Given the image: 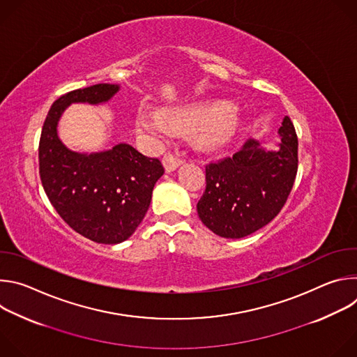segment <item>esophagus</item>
Returning a JSON list of instances; mask_svg holds the SVG:
<instances>
[{
  "label": "esophagus",
  "instance_id": "esophagus-1",
  "mask_svg": "<svg viewBox=\"0 0 357 357\" xmlns=\"http://www.w3.org/2000/svg\"><path fill=\"white\" fill-rule=\"evenodd\" d=\"M162 162H164V167H165L167 172H172V171H175L178 167H181L183 164V161L181 158H176L172 154H165Z\"/></svg>",
  "mask_w": 357,
  "mask_h": 357
}]
</instances>
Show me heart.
I'll list each match as a JSON object with an SVG mask.
<instances>
[{
  "mask_svg": "<svg viewBox=\"0 0 357 357\" xmlns=\"http://www.w3.org/2000/svg\"><path fill=\"white\" fill-rule=\"evenodd\" d=\"M238 110L231 105H190L164 112L139 107L137 130L157 142L169 141L176 132L190 131L195 142L205 149L226 145L237 131Z\"/></svg>",
  "mask_w": 357,
  "mask_h": 357,
  "instance_id": "1",
  "label": "heart"
}]
</instances>
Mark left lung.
Returning a JSON list of instances; mask_svg holds the SVG:
<instances>
[{"instance_id": "obj_1", "label": "left lung", "mask_w": 357, "mask_h": 357, "mask_svg": "<svg viewBox=\"0 0 357 357\" xmlns=\"http://www.w3.org/2000/svg\"><path fill=\"white\" fill-rule=\"evenodd\" d=\"M278 134L277 149L248 139L233 157L206 165V189L196 208L215 234L245 237L268 225L285 205L298 169V138L288 116Z\"/></svg>"}]
</instances>
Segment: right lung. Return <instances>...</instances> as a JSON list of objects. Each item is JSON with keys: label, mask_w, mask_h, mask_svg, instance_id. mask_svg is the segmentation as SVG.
Listing matches in <instances>:
<instances>
[{"label": "right lung", "mask_w": 357, "mask_h": 357, "mask_svg": "<svg viewBox=\"0 0 357 357\" xmlns=\"http://www.w3.org/2000/svg\"><path fill=\"white\" fill-rule=\"evenodd\" d=\"M119 90L120 84L100 83L61 96L39 139V175L47 199L75 231L103 244H119L137 230L164 167L124 142L91 154L72 151L61 141L58 123L70 105H103Z\"/></svg>", "instance_id": "right-lung-1"}]
</instances>
